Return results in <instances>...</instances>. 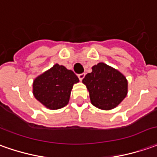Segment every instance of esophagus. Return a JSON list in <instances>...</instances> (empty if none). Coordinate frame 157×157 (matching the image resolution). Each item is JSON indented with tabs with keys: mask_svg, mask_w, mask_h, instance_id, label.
<instances>
[{
	"mask_svg": "<svg viewBox=\"0 0 157 157\" xmlns=\"http://www.w3.org/2000/svg\"><path fill=\"white\" fill-rule=\"evenodd\" d=\"M85 73H81V74H78V78H79V80H82V79H83L84 78H85Z\"/></svg>",
	"mask_w": 157,
	"mask_h": 157,
	"instance_id": "esophagus-1",
	"label": "esophagus"
}]
</instances>
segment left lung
I'll return each instance as SVG.
<instances>
[{
    "label": "left lung",
    "instance_id": "obj_1",
    "mask_svg": "<svg viewBox=\"0 0 157 157\" xmlns=\"http://www.w3.org/2000/svg\"><path fill=\"white\" fill-rule=\"evenodd\" d=\"M89 90L93 105L100 109L117 107L127 95V80L118 70L100 62L92 67L82 81Z\"/></svg>",
    "mask_w": 157,
    "mask_h": 157
}]
</instances>
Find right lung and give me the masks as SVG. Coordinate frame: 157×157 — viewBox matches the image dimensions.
<instances>
[{
  "mask_svg": "<svg viewBox=\"0 0 157 157\" xmlns=\"http://www.w3.org/2000/svg\"><path fill=\"white\" fill-rule=\"evenodd\" d=\"M79 81L72 70L56 64L33 81V95L49 109H59L67 105L74 84Z\"/></svg>",
  "mask_w": 157,
  "mask_h": 157,
  "instance_id": "right-lung-1",
  "label": "right lung"
}]
</instances>
